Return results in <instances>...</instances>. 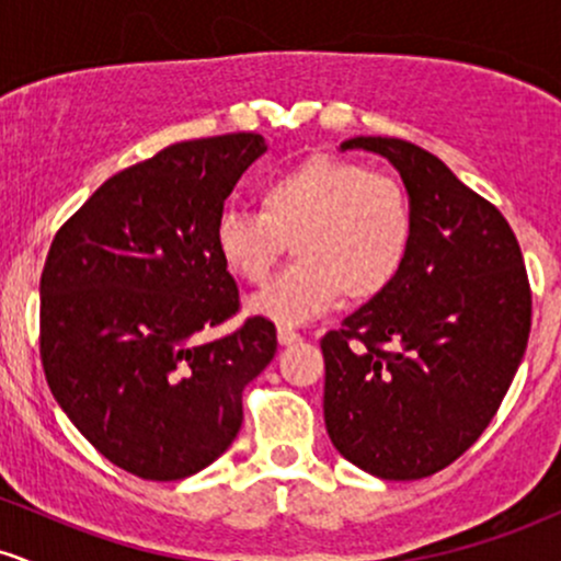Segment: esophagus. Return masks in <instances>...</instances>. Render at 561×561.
Instances as JSON below:
<instances>
[{
  "instance_id": "34e87169",
  "label": "esophagus",
  "mask_w": 561,
  "mask_h": 561,
  "mask_svg": "<svg viewBox=\"0 0 561 561\" xmlns=\"http://www.w3.org/2000/svg\"><path fill=\"white\" fill-rule=\"evenodd\" d=\"M276 340H279V345H295L300 343V332H295L293 327H279L276 330Z\"/></svg>"
}]
</instances>
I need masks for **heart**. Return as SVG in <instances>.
<instances>
[{"mask_svg":"<svg viewBox=\"0 0 561 561\" xmlns=\"http://www.w3.org/2000/svg\"><path fill=\"white\" fill-rule=\"evenodd\" d=\"M261 214L224 210L214 242L224 266L263 285L285 255V274L248 300L253 317L302 324L347 300H371L401 274L414 242V210L403 184L347 158L311 156L259 190Z\"/></svg>","mask_w":561,"mask_h":561,"instance_id":"b5f03b06","label":"heart"}]
</instances>
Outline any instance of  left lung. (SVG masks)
Wrapping results in <instances>:
<instances>
[{"instance_id": "8db88e82", "label": "left lung", "mask_w": 561, "mask_h": 561, "mask_svg": "<svg viewBox=\"0 0 561 561\" xmlns=\"http://www.w3.org/2000/svg\"><path fill=\"white\" fill-rule=\"evenodd\" d=\"M340 150L396 165L414 242L396 282L321 337L327 433L375 478H430L478 440L523 362L533 317L523 250L499 208L433 152L392 137Z\"/></svg>"}]
</instances>
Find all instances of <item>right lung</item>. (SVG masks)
<instances>
[{
	"label": "right lung",
	"mask_w": 561,
	"mask_h": 561,
	"mask_svg": "<svg viewBox=\"0 0 561 561\" xmlns=\"http://www.w3.org/2000/svg\"><path fill=\"white\" fill-rule=\"evenodd\" d=\"M261 134L179 141L115 173L62 224L42 272V364L92 446L141 480L214 465L242 427V390L272 364L276 330L240 311L214 242L224 199Z\"/></svg>",
	"instance_id": "1"
}]
</instances>
